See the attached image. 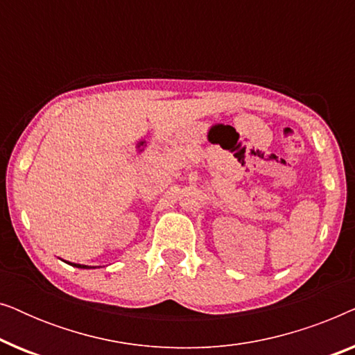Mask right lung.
<instances>
[{
    "label": "right lung",
    "instance_id": "add662e5",
    "mask_svg": "<svg viewBox=\"0 0 355 355\" xmlns=\"http://www.w3.org/2000/svg\"><path fill=\"white\" fill-rule=\"evenodd\" d=\"M72 266H77V268H90V266H87V265H77V263H71Z\"/></svg>",
    "mask_w": 355,
    "mask_h": 355
}]
</instances>
